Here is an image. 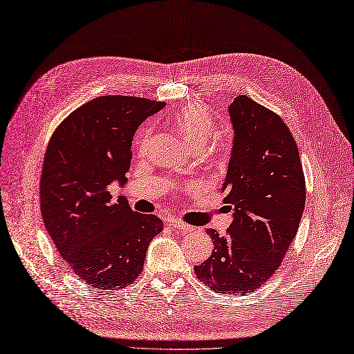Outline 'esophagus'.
I'll return each mask as SVG.
<instances>
[{"label": "esophagus", "mask_w": 354, "mask_h": 354, "mask_svg": "<svg viewBox=\"0 0 354 354\" xmlns=\"http://www.w3.org/2000/svg\"><path fill=\"white\" fill-rule=\"evenodd\" d=\"M169 225H170V227H174V229H176L179 232H192L194 230L192 226L184 223V221H180V220H175V218L170 220Z\"/></svg>", "instance_id": "obj_1"}]
</instances>
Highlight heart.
<instances>
[{
  "label": "heart",
  "instance_id": "b5f03b06",
  "mask_svg": "<svg viewBox=\"0 0 354 354\" xmlns=\"http://www.w3.org/2000/svg\"><path fill=\"white\" fill-rule=\"evenodd\" d=\"M172 124L178 131V134L194 150L204 146L208 138L212 137L214 128V121L210 112L201 106V104H189V106L179 109L172 118ZM149 138V133H144L140 137L138 142L141 149L146 147Z\"/></svg>",
  "mask_w": 354,
  "mask_h": 354
}]
</instances>
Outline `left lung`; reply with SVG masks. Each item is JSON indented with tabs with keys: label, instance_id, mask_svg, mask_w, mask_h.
I'll list each match as a JSON object with an SVG mask.
<instances>
[{
	"label": "left lung",
	"instance_id": "obj_1",
	"mask_svg": "<svg viewBox=\"0 0 354 354\" xmlns=\"http://www.w3.org/2000/svg\"><path fill=\"white\" fill-rule=\"evenodd\" d=\"M233 146L221 192L233 208L225 236L207 229L214 250L194 271L216 293L246 295L279 268L305 210L299 150L279 115L241 95L229 104Z\"/></svg>",
	"mask_w": 354,
	"mask_h": 354
}]
</instances>
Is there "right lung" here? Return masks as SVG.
<instances>
[{
    "label": "right lung",
    "instance_id": "obj_1",
    "mask_svg": "<svg viewBox=\"0 0 354 354\" xmlns=\"http://www.w3.org/2000/svg\"><path fill=\"white\" fill-rule=\"evenodd\" d=\"M166 106L134 96H100L71 112L52 134L41 176L44 223L62 259L95 289L133 284L151 239L163 230L154 214L112 201L127 184L137 128Z\"/></svg>",
    "mask_w": 354,
    "mask_h": 354
}]
</instances>
